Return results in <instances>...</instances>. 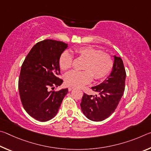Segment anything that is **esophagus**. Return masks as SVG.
<instances>
[{"label": "esophagus", "mask_w": 151, "mask_h": 151, "mask_svg": "<svg viewBox=\"0 0 151 151\" xmlns=\"http://www.w3.org/2000/svg\"><path fill=\"white\" fill-rule=\"evenodd\" d=\"M73 88H74L73 86H69V87H68V91H72Z\"/></svg>", "instance_id": "esophagus-1"}]
</instances>
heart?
Returning a JSON list of instances; mask_svg holds the SVG:
<instances>
[{
	"label": "heart",
	"mask_w": 151,
	"mask_h": 151,
	"mask_svg": "<svg viewBox=\"0 0 151 151\" xmlns=\"http://www.w3.org/2000/svg\"><path fill=\"white\" fill-rule=\"evenodd\" d=\"M73 52L78 58L85 60L83 71L73 70L65 75L66 83L69 86L81 87L94 80H101L109 75L113 67L114 62L111 55L91 46H84L74 49ZM73 58L68 51L60 55L58 65L63 70H68L72 67Z\"/></svg>",
	"instance_id": "1"
}]
</instances>
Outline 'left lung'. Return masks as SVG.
<instances>
[{
    "instance_id": "8db88e82",
    "label": "left lung",
    "mask_w": 151,
    "mask_h": 151,
    "mask_svg": "<svg viewBox=\"0 0 151 151\" xmlns=\"http://www.w3.org/2000/svg\"><path fill=\"white\" fill-rule=\"evenodd\" d=\"M114 58L111 75L103 83L92 87L93 91L99 93V95L84 93L82 98V111L91 121H102L111 116L124 94L126 71L121 58L116 56Z\"/></svg>"
}]
</instances>
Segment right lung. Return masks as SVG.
Masks as SVG:
<instances>
[{"label": "right lung", "mask_w": 151, "mask_h": 151, "mask_svg": "<svg viewBox=\"0 0 151 151\" xmlns=\"http://www.w3.org/2000/svg\"><path fill=\"white\" fill-rule=\"evenodd\" d=\"M67 47L58 40H42L31 48L22 63L19 78L20 101L27 113L37 121L52 119L68 93V88L50 90L63 83L58 77V60Z\"/></svg>", "instance_id": "1"}]
</instances>
